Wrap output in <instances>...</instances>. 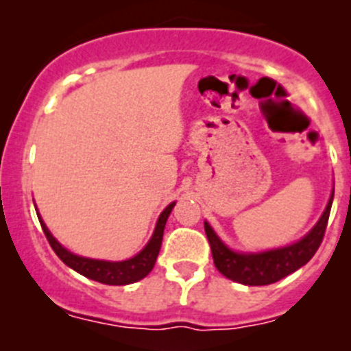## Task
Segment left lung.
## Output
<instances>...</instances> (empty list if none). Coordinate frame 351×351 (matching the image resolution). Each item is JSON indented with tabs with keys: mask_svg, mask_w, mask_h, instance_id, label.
I'll list each match as a JSON object with an SVG mask.
<instances>
[{
	"mask_svg": "<svg viewBox=\"0 0 351 351\" xmlns=\"http://www.w3.org/2000/svg\"><path fill=\"white\" fill-rule=\"evenodd\" d=\"M332 198L334 189L330 191V198L320 219L303 239L291 245L261 250V252L233 250L219 239V234L215 233L214 228L205 221V233H207L208 243H210L215 268L219 269V273H223L226 278L243 285H269L282 280L284 276L291 275L295 269L306 265L318 250L322 243L324 233H326L327 221H329Z\"/></svg>",
	"mask_w": 351,
	"mask_h": 351,
	"instance_id": "obj_1",
	"label": "left lung"
}]
</instances>
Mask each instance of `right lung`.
Here are the masks:
<instances>
[{"label":"right lung","instance_id":"obj_1","mask_svg":"<svg viewBox=\"0 0 351 351\" xmlns=\"http://www.w3.org/2000/svg\"><path fill=\"white\" fill-rule=\"evenodd\" d=\"M173 205H176V202H172V204H169L163 208L146 247L139 254H136L130 259H125V261H104V259H92V257H83L71 252L62 243L57 242L56 237L50 233L45 221L41 219L40 212H38V219H40L43 233L48 239V242H50L51 249L60 257V261L64 265H67L71 269H75L80 275L90 278V280L101 282V284L106 285H128L143 280L144 276L149 275V271L153 269L156 257H158L160 247H162L163 230H165L167 219H169Z\"/></svg>","mask_w":351,"mask_h":351}]
</instances>
